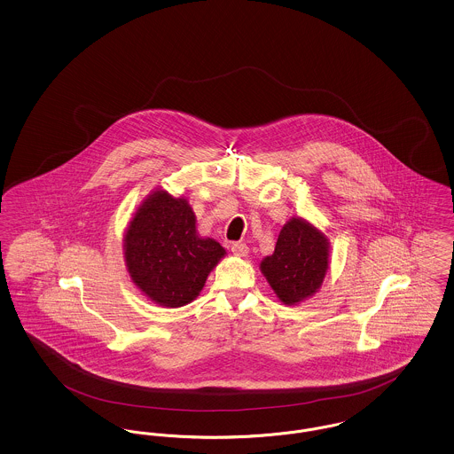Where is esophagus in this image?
<instances>
[{
  "label": "esophagus",
  "instance_id": "esophagus-1",
  "mask_svg": "<svg viewBox=\"0 0 454 454\" xmlns=\"http://www.w3.org/2000/svg\"><path fill=\"white\" fill-rule=\"evenodd\" d=\"M231 252L237 255V257H245L248 254V245L247 243H241V241H235L231 243Z\"/></svg>",
  "mask_w": 454,
  "mask_h": 454
}]
</instances>
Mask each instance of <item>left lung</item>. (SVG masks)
<instances>
[{"mask_svg":"<svg viewBox=\"0 0 454 454\" xmlns=\"http://www.w3.org/2000/svg\"><path fill=\"white\" fill-rule=\"evenodd\" d=\"M260 269L284 304H296L320 289L328 269V241L309 223L293 217Z\"/></svg>","mask_w":454,"mask_h":454,"instance_id":"left-lung-1","label":"left lung"}]
</instances>
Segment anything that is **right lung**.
<instances>
[{
  "mask_svg": "<svg viewBox=\"0 0 454 454\" xmlns=\"http://www.w3.org/2000/svg\"><path fill=\"white\" fill-rule=\"evenodd\" d=\"M124 250L132 282L152 301L168 308L195 300L226 254L215 239L197 235L189 202L165 191H156L137 209Z\"/></svg>",
  "mask_w": 454,
  "mask_h": 454,
  "instance_id": "right-lung-1",
  "label": "right lung"
}]
</instances>
